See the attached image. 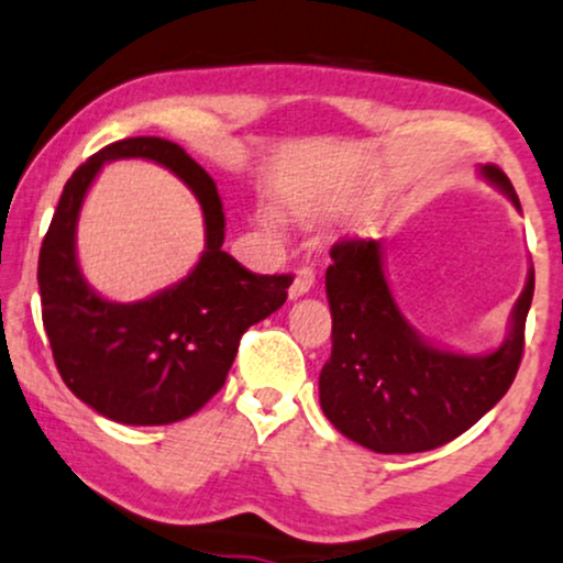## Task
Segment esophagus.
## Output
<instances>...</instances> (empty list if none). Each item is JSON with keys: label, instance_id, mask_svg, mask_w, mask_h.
I'll list each match as a JSON object with an SVG mask.
<instances>
[{"label": "esophagus", "instance_id": "obj_1", "mask_svg": "<svg viewBox=\"0 0 563 563\" xmlns=\"http://www.w3.org/2000/svg\"><path fill=\"white\" fill-rule=\"evenodd\" d=\"M313 284H316V271L310 266H302L300 271H297L292 287H289V300H297V297L308 295L310 289H313Z\"/></svg>", "mask_w": 563, "mask_h": 563}]
</instances>
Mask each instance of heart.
Segmentation results:
<instances>
[{
  "mask_svg": "<svg viewBox=\"0 0 563 563\" xmlns=\"http://www.w3.org/2000/svg\"><path fill=\"white\" fill-rule=\"evenodd\" d=\"M289 217L297 219V221H305V219L310 217V211H308V208H302V206H289ZM263 227L271 229V227H274V221L263 219Z\"/></svg>",
  "mask_w": 563,
  "mask_h": 563,
  "instance_id": "1",
  "label": "heart"
}]
</instances>
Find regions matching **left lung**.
Returning a JSON list of instances; mask_svg holds the SVG:
<instances>
[{
	"mask_svg": "<svg viewBox=\"0 0 563 563\" xmlns=\"http://www.w3.org/2000/svg\"><path fill=\"white\" fill-rule=\"evenodd\" d=\"M481 175L519 211L515 187L498 166L485 164ZM331 261L325 297L334 344L318 391L339 433L378 454L430 451L473 428L509 391L525 350L536 271H527L501 346L462 355L409 325L386 282L380 242L342 240L331 247Z\"/></svg>",
	"mask_w": 563,
	"mask_h": 563,
	"instance_id": "left-lung-1",
	"label": "left lung"
}]
</instances>
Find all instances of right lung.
Masks as SVG:
<instances>
[{
  "label": "right lung",
  "mask_w": 563,
  "mask_h": 563,
  "mask_svg": "<svg viewBox=\"0 0 563 563\" xmlns=\"http://www.w3.org/2000/svg\"><path fill=\"white\" fill-rule=\"evenodd\" d=\"M145 157L179 176L199 198L207 250L172 288L137 303H112L85 282L74 232L100 166ZM224 245V208L211 175L164 137L117 141L67 179L41 245V316L69 391L122 426H169L196 415L224 386L240 339L287 300L292 276L242 268Z\"/></svg>",
  "instance_id": "1"
}]
</instances>
